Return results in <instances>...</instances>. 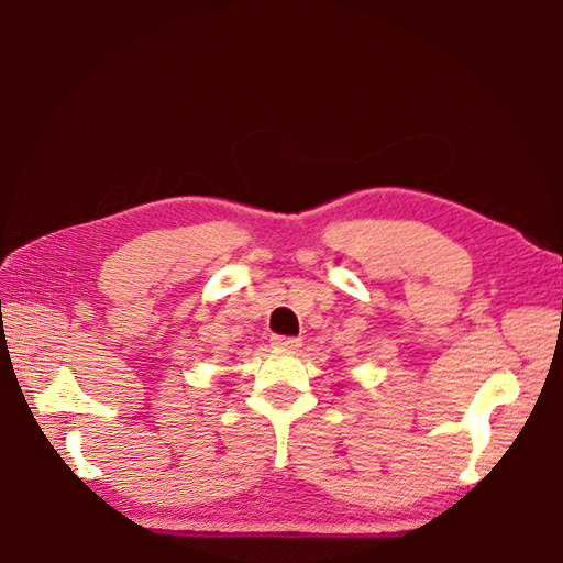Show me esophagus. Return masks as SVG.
<instances>
[{
    "mask_svg": "<svg viewBox=\"0 0 563 563\" xmlns=\"http://www.w3.org/2000/svg\"><path fill=\"white\" fill-rule=\"evenodd\" d=\"M273 349H283V351H295L300 349V339H292V336H273L271 339Z\"/></svg>",
    "mask_w": 563,
    "mask_h": 563,
    "instance_id": "1",
    "label": "esophagus"
}]
</instances>
